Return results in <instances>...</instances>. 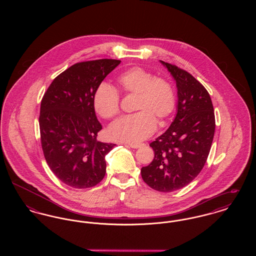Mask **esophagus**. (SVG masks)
<instances>
[{"label":"esophagus","instance_id":"1","mask_svg":"<svg viewBox=\"0 0 256 256\" xmlns=\"http://www.w3.org/2000/svg\"><path fill=\"white\" fill-rule=\"evenodd\" d=\"M126 145L132 148H138L139 146H141V144H126Z\"/></svg>","mask_w":256,"mask_h":256}]
</instances>
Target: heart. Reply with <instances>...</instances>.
Here are the masks:
<instances>
[{"instance_id": "obj_1", "label": "heart", "mask_w": 256, "mask_h": 256, "mask_svg": "<svg viewBox=\"0 0 256 256\" xmlns=\"http://www.w3.org/2000/svg\"><path fill=\"white\" fill-rule=\"evenodd\" d=\"M116 84L124 95H135L132 115L124 116L111 124L110 137L119 142L136 144L154 134L156 122L164 124L174 112L176 97L169 80L154 78L142 67H132L120 74ZM93 106L104 119H112L120 112V97L111 86H98L93 98Z\"/></svg>"}]
</instances>
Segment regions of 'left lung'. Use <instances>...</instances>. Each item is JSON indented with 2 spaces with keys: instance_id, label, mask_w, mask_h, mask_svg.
<instances>
[{
  "instance_id": "1",
  "label": "left lung",
  "mask_w": 256,
  "mask_h": 256,
  "mask_svg": "<svg viewBox=\"0 0 256 256\" xmlns=\"http://www.w3.org/2000/svg\"><path fill=\"white\" fill-rule=\"evenodd\" d=\"M178 88V108L170 128L150 146L154 158L141 169L145 182L159 192L188 185L202 170L215 134V114L204 86L191 74L160 60Z\"/></svg>"
}]
</instances>
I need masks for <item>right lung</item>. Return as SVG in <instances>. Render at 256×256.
I'll list each match as a JSON object with an SVG mask.
<instances>
[{
    "instance_id": "obj_1",
    "label": "right lung",
    "mask_w": 256,
    "mask_h": 256,
    "mask_svg": "<svg viewBox=\"0 0 256 256\" xmlns=\"http://www.w3.org/2000/svg\"><path fill=\"white\" fill-rule=\"evenodd\" d=\"M120 62L76 63L52 80L41 100L39 128L44 156L56 176L70 187H93L104 178L106 156L115 144L97 140L102 128L93 98Z\"/></svg>"
}]
</instances>
